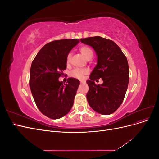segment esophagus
Here are the masks:
<instances>
[{"label": "esophagus", "mask_w": 159, "mask_h": 159, "mask_svg": "<svg viewBox=\"0 0 159 159\" xmlns=\"http://www.w3.org/2000/svg\"><path fill=\"white\" fill-rule=\"evenodd\" d=\"M85 81H80V83H81V84H84V83H85Z\"/></svg>", "instance_id": "1"}]
</instances>
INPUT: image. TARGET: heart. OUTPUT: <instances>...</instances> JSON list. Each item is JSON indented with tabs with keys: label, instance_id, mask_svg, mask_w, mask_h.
<instances>
[{
	"label": "heart",
	"instance_id": "obj_1",
	"mask_svg": "<svg viewBox=\"0 0 159 159\" xmlns=\"http://www.w3.org/2000/svg\"><path fill=\"white\" fill-rule=\"evenodd\" d=\"M80 51L86 59L91 58L92 57L93 53V51L91 50L90 48L88 46H82L80 48ZM71 60V54H69L67 56L66 61L67 64H69ZM88 73V71L84 69H80V68H75L71 71V75L74 78L79 79V80H82L84 78L85 75Z\"/></svg>",
	"mask_w": 159,
	"mask_h": 159
}]
</instances>
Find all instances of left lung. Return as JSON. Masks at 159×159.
Listing matches in <instances>:
<instances>
[{"instance_id": "1", "label": "left lung", "mask_w": 159, "mask_h": 159, "mask_svg": "<svg viewBox=\"0 0 159 159\" xmlns=\"http://www.w3.org/2000/svg\"><path fill=\"white\" fill-rule=\"evenodd\" d=\"M80 41L91 46L98 56V63L87 82V99L96 112L110 115L123 102L127 89L129 74L126 56L115 43L107 38L94 36L81 38ZM102 78L104 83L96 85L95 80Z\"/></svg>"}]
</instances>
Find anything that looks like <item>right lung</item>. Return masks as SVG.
I'll return each instance as SVG.
<instances>
[{"mask_svg":"<svg viewBox=\"0 0 159 159\" xmlns=\"http://www.w3.org/2000/svg\"><path fill=\"white\" fill-rule=\"evenodd\" d=\"M79 39H64L48 43L32 61L30 88L42 113L50 119L64 117L71 109L80 81L70 78L64 84L58 78L66 69L69 52Z\"/></svg>","mask_w":159,"mask_h":159,"instance_id":"1","label":"right lung"}]
</instances>
